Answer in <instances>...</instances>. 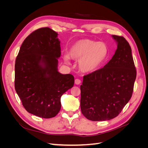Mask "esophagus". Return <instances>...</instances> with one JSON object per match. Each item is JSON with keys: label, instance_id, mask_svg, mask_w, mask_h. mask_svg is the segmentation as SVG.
Returning a JSON list of instances; mask_svg holds the SVG:
<instances>
[{"label": "esophagus", "instance_id": "esophagus-1", "mask_svg": "<svg viewBox=\"0 0 148 148\" xmlns=\"http://www.w3.org/2000/svg\"><path fill=\"white\" fill-rule=\"evenodd\" d=\"M80 83H81V80L80 79H77L75 80V84H80Z\"/></svg>", "mask_w": 148, "mask_h": 148}]
</instances>
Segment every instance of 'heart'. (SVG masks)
Segmentation results:
<instances>
[{
    "label": "heart",
    "mask_w": 148,
    "mask_h": 148,
    "mask_svg": "<svg viewBox=\"0 0 148 148\" xmlns=\"http://www.w3.org/2000/svg\"><path fill=\"white\" fill-rule=\"evenodd\" d=\"M108 54L107 45L103 42H97L89 39L77 41L70 47L68 54L64 59L69 63V58L79 61V67L83 73L94 71L101 65Z\"/></svg>",
    "instance_id": "b5f03b06"
}]
</instances>
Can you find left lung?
<instances>
[{"label":"left lung","instance_id":"8db88e82","mask_svg":"<svg viewBox=\"0 0 148 148\" xmlns=\"http://www.w3.org/2000/svg\"><path fill=\"white\" fill-rule=\"evenodd\" d=\"M118 47L102 68L83 77L80 86L82 114L92 121L116 117L133 94L136 69L131 47L123 36L112 35Z\"/></svg>","mask_w":148,"mask_h":148}]
</instances>
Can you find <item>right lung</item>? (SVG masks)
Masks as SVG:
<instances>
[{
  "mask_svg": "<svg viewBox=\"0 0 148 148\" xmlns=\"http://www.w3.org/2000/svg\"><path fill=\"white\" fill-rule=\"evenodd\" d=\"M58 35L49 27L34 31L23 41L15 60V89L25 109L42 118L56 116L61 96L74 83L73 75L58 72Z\"/></svg>",
  "mask_w": 148,
  "mask_h": 148,
  "instance_id": "add662e5",
  "label": "right lung"
}]
</instances>
